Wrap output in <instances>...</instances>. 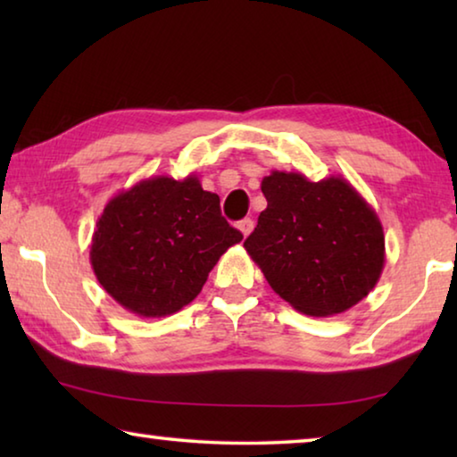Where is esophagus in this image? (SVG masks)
<instances>
[{
	"label": "esophagus",
	"instance_id": "obj_1",
	"mask_svg": "<svg viewBox=\"0 0 457 457\" xmlns=\"http://www.w3.org/2000/svg\"><path fill=\"white\" fill-rule=\"evenodd\" d=\"M237 229H239V231H242V234H244V237H245V236H250V234H252V229H253V220H250V218H245V220H242V221H239V223H237Z\"/></svg>",
	"mask_w": 457,
	"mask_h": 457
}]
</instances>
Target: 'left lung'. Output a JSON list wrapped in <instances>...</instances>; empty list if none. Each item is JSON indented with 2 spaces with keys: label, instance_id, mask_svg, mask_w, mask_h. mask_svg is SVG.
I'll return each instance as SVG.
<instances>
[{
  "label": "left lung",
  "instance_id": "8db88e82",
  "mask_svg": "<svg viewBox=\"0 0 457 457\" xmlns=\"http://www.w3.org/2000/svg\"><path fill=\"white\" fill-rule=\"evenodd\" d=\"M262 193L268 207L244 247L278 296L303 314L332 316L375 288L385 266L383 226L349 181L272 171Z\"/></svg>",
  "mask_w": 457,
  "mask_h": 457
}]
</instances>
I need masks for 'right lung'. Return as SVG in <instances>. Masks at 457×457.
I'll list each match as a JSON object with an SVG mask.
<instances>
[{
    "mask_svg": "<svg viewBox=\"0 0 457 457\" xmlns=\"http://www.w3.org/2000/svg\"><path fill=\"white\" fill-rule=\"evenodd\" d=\"M242 237L197 175H157L108 201L92 234L90 264L122 308L161 319L189 304Z\"/></svg>",
    "mask_w": 457,
    "mask_h": 457,
    "instance_id": "add662e5",
    "label": "right lung"
}]
</instances>
